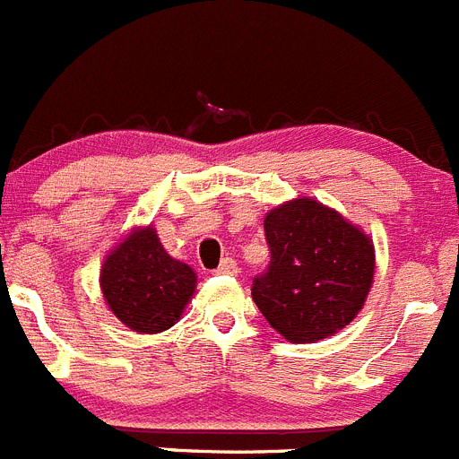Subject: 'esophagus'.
I'll use <instances>...</instances> for the list:
<instances>
[{"instance_id": "obj_1", "label": "esophagus", "mask_w": 459, "mask_h": 459, "mask_svg": "<svg viewBox=\"0 0 459 459\" xmlns=\"http://www.w3.org/2000/svg\"><path fill=\"white\" fill-rule=\"evenodd\" d=\"M215 273H221V276H235V273H238V263H235L233 258H224L220 267L215 269Z\"/></svg>"}]
</instances>
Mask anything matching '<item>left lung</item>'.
Instances as JSON below:
<instances>
[{
    "label": "left lung",
    "mask_w": 459,
    "mask_h": 459,
    "mask_svg": "<svg viewBox=\"0 0 459 459\" xmlns=\"http://www.w3.org/2000/svg\"><path fill=\"white\" fill-rule=\"evenodd\" d=\"M269 264L254 278L255 306L294 344L349 326L374 281V244L335 210L288 201L264 217Z\"/></svg>",
    "instance_id": "1"
}]
</instances>
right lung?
<instances>
[{
    "instance_id": "1",
    "label": "right lung",
    "mask_w": 459,
    "mask_h": 459,
    "mask_svg": "<svg viewBox=\"0 0 459 459\" xmlns=\"http://www.w3.org/2000/svg\"><path fill=\"white\" fill-rule=\"evenodd\" d=\"M195 285V272L162 249L152 226L124 239L101 269V290L110 310L138 333L174 326Z\"/></svg>"
}]
</instances>
